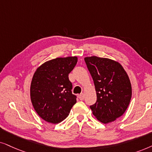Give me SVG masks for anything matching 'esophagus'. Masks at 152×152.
I'll return each mask as SVG.
<instances>
[{"label":"esophagus","mask_w":152,"mask_h":152,"mask_svg":"<svg viewBox=\"0 0 152 152\" xmlns=\"http://www.w3.org/2000/svg\"><path fill=\"white\" fill-rule=\"evenodd\" d=\"M78 98L80 99V100H81V101L83 100L84 98H85V96H84L83 93H81V94H79V96H78Z\"/></svg>","instance_id":"1"}]
</instances>
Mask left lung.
Masks as SVG:
<instances>
[{"label":"left lung","instance_id":"obj_1","mask_svg":"<svg viewBox=\"0 0 152 152\" xmlns=\"http://www.w3.org/2000/svg\"><path fill=\"white\" fill-rule=\"evenodd\" d=\"M94 80L96 102L90 106L93 115L104 124L122 116L128 108L132 90L130 80L122 66L108 58H85Z\"/></svg>","mask_w":152,"mask_h":152}]
</instances>
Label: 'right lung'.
<instances>
[{
    "label": "right lung",
    "mask_w": 152,
    "mask_h": 152,
    "mask_svg": "<svg viewBox=\"0 0 152 152\" xmlns=\"http://www.w3.org/2000/svg\"><path fill=\"white\" fill-rule=\"evenodd\" d=\"M77 61L76 56L56 58L44 62L34 74L30 99L38 115L46 122H61L76 103L68 76Z\"/></svg>",
    "instance_id": "right-lung-1"
}]
</instances>
